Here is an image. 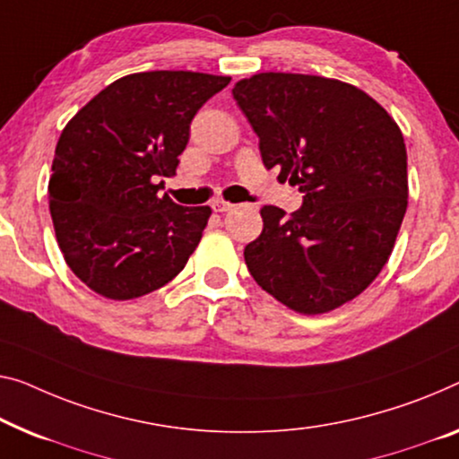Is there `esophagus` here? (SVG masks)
Instances as JSON below:
<instances>
[{
    "label": "esophagus",
    "instance_id": "1",
    "mask_svg": "<svg viewBox=\"0 0 459 459\" xmlns=\"http://www.w3.org/2000/svg\"><path fill=\"white\" fill-rule=\"evenodd\" d=\"M212 210H214V212H229V210H232V204L224 202V200H214V202H212Z\"/></svg>",
    "mask_w": 459,
    "mask_h": 459
}]
</instances>
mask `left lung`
I'll list each match as a JSON object with an SVG mask.
<instances>
[{
  "mask_svg": "<svg viewBox=\"0 0 459 459\" xmlns=\"http://www.w3.org/2000/svg\"><path fill=\"white\" fill-rule=\"evenodd\" d=\"M232 97L268 169L303 191L290 216L264 206L245 264L273 299L319 316L359 297L392 255L408 206L398 123L360 88L307 74L238 80Z\"/></svg>",
  "mask_w": 459,
  "mask_h": 459,
  "instance_id": "8db88e82",
  "label": "left lung"
}]
</instances>
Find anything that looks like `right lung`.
I'll return each mask as SVG.
<instances>
[{
	"label": "right lung",
	"mask_w": 459,
	"mask_h": 459,
	"mask_svg": "<svg viewBox=\"0 0 459 459\" xmlns=\"http://www.w3.org/2000/svg\"><path fill=\"white\" fill-rule=\"evenodd\" d=\"M229 76L142 72L115 80L59 135L49 210L65 264L97 295L129 300L170 282L200 243L212 210L159 191L189 126Z\"/></svg>",
	"instance_id": "obj_1"
}]
</instances>
